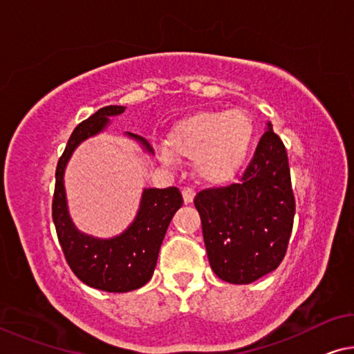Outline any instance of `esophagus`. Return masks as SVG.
Instances as JSON below:
<instances>
[{
	"label": "esophagus",
	"mask_w": 354,
	"mask_h": 354,
	"mask_svg": "<svg viewBox=\"0 0 354 354\" xmlns=\"http://www.w3.org/2000/svg\"><path fill=\"white\" fill-rule=\"evenodd\" d=\"M195 197V190L192 187H184L183 189V198H184V203L190 205L194 201Z\"/></svg>",
	"instance_id": "esophagus-1"
}]
</instances>
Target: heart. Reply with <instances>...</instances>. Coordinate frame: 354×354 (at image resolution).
I'll list each match as a JSON object with an SVG mask.
<instances>
[{"mask_svg":"<svg viewBox=\"0 0 354 354\" xmlns=\"http://www.w3.org/2000/svg\"><path fill=\"white\" fill-rule=\"evenodd\" d=\"M255 126L248 111L207 110L184 118L168 133L157 157L167 165L175 154L195 159V170L211 183H223L243 168L254 142Z\"/></svg>","mask_w":354,"mask_h":354,"instance_id":"b5f03b06","label":"heart"}]
</instances>
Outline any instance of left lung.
Returning <instances> with one entry per match:
<instances>
[{"instance_id": "1", "label": "left lung", "mask_w": 354, "mask_h": 354, "mask_svg": "<svg viewBox=\"0 0 354 354\" xmlns=\"http://www.w3.org/2000/svg\"><path fill=\"white\" fill-rule=\"evenodd\" d=\"M194 203L218 279L252 283L280 265L293 228L295 197L287 151L271 122L241 183L201 190Z\"/></svg>"}]
</instances>
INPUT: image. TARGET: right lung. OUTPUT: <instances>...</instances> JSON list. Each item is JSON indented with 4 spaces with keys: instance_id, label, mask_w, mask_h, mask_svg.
Wrapping results in <instances>:
<instances>
[{
    "instance_id": "obj_1",
    "label": "right lung",
    "mask_w": 354,
    "mask_h": 354,
    "mask_svg": "<svg viewBox=\"0 0 354 354\" xmlns=\"http://www.w3.org/2000/svg\"><path fill=\"white\" fill-rule=\"evenodd\" d=\"M124 110L126 106L121 105L104 106L74 129L56 167L52 205L56 234L67 265L88 287L109 293H127L148 283L153 277L167 228L183 206V195L178 187L145 189L136 218L121 234L109 239L94 238L82 233L72 222L64 189L67 162L78 145L105 131L110 124L109 118L121 115ZM126 136L142 145L148 154H154L143 137L131 132H126Z\"/></svg>"
}]
</instances>
